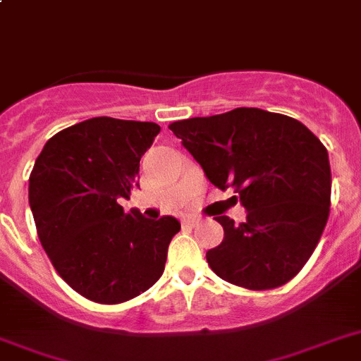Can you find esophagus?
Here are the masks:
<instances>
[{"label": "esophagus", "instance_id": "esophagus-1", "mask_svg": "<svg viewBox=\"0 0 361 361\" xmlns=\"http://www.w3.org/2000/svg\"><path fill=\"white\" fill-rule=\"evenodd\" d=\"M183 224H185V226H189V227H195V226H198V224H200V218L192 216V214H190V216L183 218Z\"/></svg>", "mask_w": 361, "mask_h": 361}]
</instances>
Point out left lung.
<instances>
[{
    "label": "left lung",
    "instance_id": "left-lung-1",
    "mask_svg": "<svg viewBox=\"0 0 361 361\" xmlns=\"http://www.w3.org/2000/svg\"><path fill=\"white\" fill-rule=\"evenodd\" d=\"M218 189H233L246 207L224 227L207 262L227 283L274 290L307 264L330 211V163L325 145L298 119L259 108H235L169 124Z\"/></svg>",
    "mask_w": 361,
    "mask_h": 361
}]
</instances>
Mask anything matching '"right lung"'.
Returning <instances> with one entry per match:
<instances>
[{"instance_id": "add662e5", "label": "right lung", "mask_w": 361, "mask_h": 361, "mask_svg": "<svg viewBox=\"0 0 361 361\" xmlns=\"http://www.w3.org/2000/svg\"><path fill=\"white\" fill-rule=\"evenodd\" d=\"M156 123L93 117L54 134L29 176V204L42 247L82 298L119 305L161 277L180 231L172 216L148 220L121 200L137 185Z\"/></svg>"}]
</instances>
